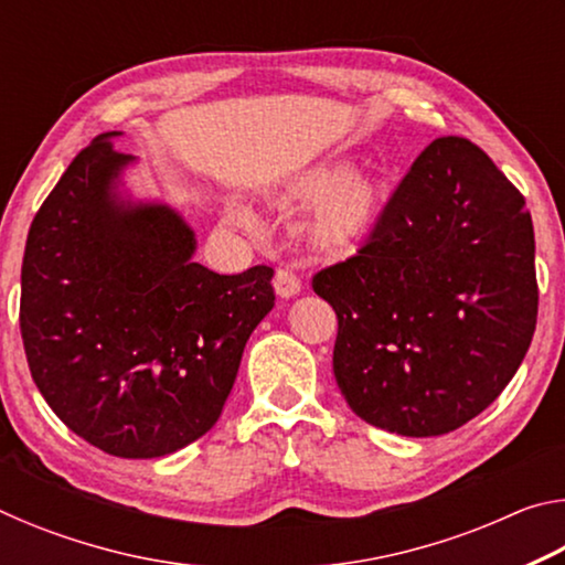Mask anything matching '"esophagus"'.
<instances>
[{"label": "esophagus", "instance_id": "1", "mask_svg": "<svg viewBox=\"0 0 565 565\" xmlns=\"http://www.w3.org/2000/svg\"><path fill=\"white\" fill-rule=\"evenodd\" d=\"M274 289L276 294L281 296V299H291V296H296L301 291V281L299 276H296L294 271L289 269H279L274 274Z\"/></svg>", "mask_w": 565, "mask_h": 565}]
</instances>
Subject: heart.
I'll return each mask as SVG.
<instances>
[{
    "label": "heart",
    "mask_w": 565,
    "mask_h": 565,
    "mask_svg": "<svg viewBox=\"0 0 565 565\" xmlns=\"http://www.w3.org/2000/svg\"><path fill=\"white\" fill-rule=\"evenodd\" d=\"M386 181L379 174H351L347 167L317 164L296 174L281 202L306 206L319 202L306 222V236L321 254L339 256L374 232L386 204Z\"/></svg>",
    "instance_id": "obj_1"
}]
</instances>
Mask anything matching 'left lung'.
<instances>
[{
    "instance_id": "left-lung-1",
    "label": "left lung",
    "mask_w": 565,
    "mask_h": 565,
    "mask_svg": "<svg viewBox=\"0 0 565 565\" xmlns=\"http://www.w3.org/2000/svg\"><path fill=\"white\" fill-rule=\"evenodd\" d=\"M337 311L333 376L366 424L456 431L519 371L539 317L525 199L483 149L420 151L356 254L313 276Z\"/></svg>"
}]
</instances>
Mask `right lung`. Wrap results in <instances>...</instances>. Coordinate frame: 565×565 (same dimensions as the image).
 Returning a JSON list of instances; mask_svg holds the SVG:
<instances>
[{"label":"right lung","instance_id":"obj_1","mask_svg":"<svg viewBox=\"0 0 565 565\" xmlns=\"http://www.w3.org/2000/svg\"><path fill=\"white\" fill-rule=\"evenodd\" d=\"M99 134L36 212L22 262L26 363L84 441L157 458L222 416L252 331L274 309L271 266L224 276L196 264L174 209L117 191L134 157Z\"/></svg>","mask_w":565,"mask_h":565}]
</instances>
